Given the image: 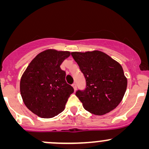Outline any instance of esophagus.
Returning <instances> with one entry per match:
<instances>
[{"mask_svg":"<svg viewBox=\"0 0 149 149\" xmlns=\"http://www.w3.org/2000/svg\"><path fill=\"white\" fill-rule=\"evenodd\" d=\"M72 86H73V89H74V90H75V91H76V89H77V87H76V83H73V84H72Z\"/></svg>","mask_w":149,"mask_h":149,"instance_id":"34e87169","label":"esophagus"}]
</instances>
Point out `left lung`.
Here are the masks:
<instances>
[{
    "mask_svg": "<svg viewBox=\"0 0 149 149\" xmlns=\"http://www.w3.org/2000/svg\"><path fill=\"white\" fill-rule=\"evenodd\" d=\"M71 55L86 80L85 90L76 92L85 110L102 116L116 109L123 98L127 85L121 65L98 50L73 52Z\"/></svg>",
    "mask_w": 149,
    "mask_h": 149,
    "instance_id": "1",
    "label": "left lung"
}]
</instances>
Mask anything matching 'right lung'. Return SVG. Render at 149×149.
I'll list each match as a JSON object with an SVG mask.
<instances>
[{
    "label": "right lung",
    "mask_w": 149,
    "mask_h": 149,
    "mask_svg": "<svg viewBox=\"0 0 149 149\" xmlns=\"http://www.w3.org/2000/svg\"><path fill=\"white\" fill-rule=\"evenodd\" d=\"M71 54L68 51L47 49L27 66L20 80V92L26 107L40 118L60 113L74 90L65 80L60 65Z\"/></svg>",
    "instance_id": "right-lung-1"
}]
</instances>
